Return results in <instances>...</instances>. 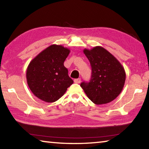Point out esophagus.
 Here are the masks:
<instances>
[{"mask_svg":"<svg viewBox=\"0 0 149 149\" xmlns=\"http://www.w3.org/2000/svg\"><path fill=\"white\" fill-rule=\"evenodd\" d=\"M74 81L75 84H80L81 79L80 78H78V79H75Z\"/></svg>","mask_w":149,"mask_h":149,"instance_id":"1","label":"esophagus"}]
</instances>
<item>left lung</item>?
Returning <instances> with one entry per match:
<instances>
[{
	"label": "left lung",
	"mask_w": 149,
	"mask_h": 149,
	"mask_svg": "<svg viewBox=\"0 0 149 149\" xmlns=\"http://www.w3.org/2000/svg\"><path fill=\"white\" fill-rule=\"evenodd\" d=\"M84 52L91 66L89 82H82L80 86L88 98L96 104L110 102L120 94L124 86L125 72L120 62L102 47Z\"/></svg>",
	"instance_id": "left-lung-1"
}]
</instances>
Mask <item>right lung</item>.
<instances>
[{
    "label": "right lung",
    "instance_id": "right-lung-1",
    "mask_svg": "<svg viewBox=\"0 0 149 149\" xmlns=\"http://www.w3.org/2000/svg\"><path fill=\"white\" fill-rule=\"evenodd\" d=\"M70 52L62 45H52L30 62L26 72L27 82L39 99L47 102L56 101L74 83L64 65Z\"/></svg>",
    "mask_w": 149,
    "mask_h": 149
}]
</instances>
